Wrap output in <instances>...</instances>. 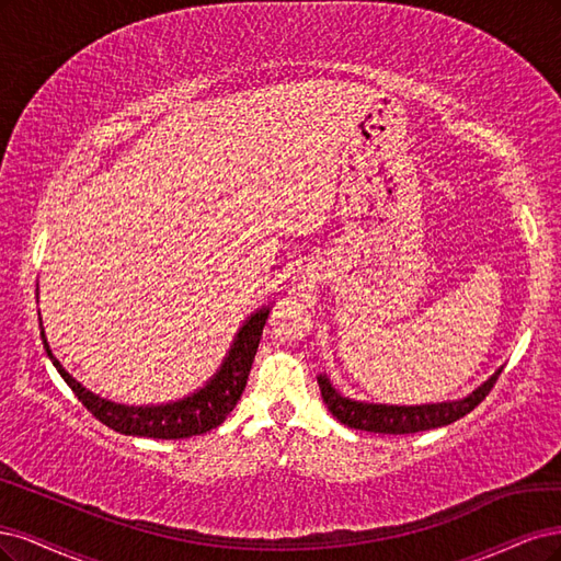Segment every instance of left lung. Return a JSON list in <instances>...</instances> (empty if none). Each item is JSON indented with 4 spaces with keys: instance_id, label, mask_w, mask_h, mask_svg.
Returning a JSON list of instances; mask_svg holds the SVG:
<instances>
[{
    "instance_id": "obj_1",
    "label": "left lung",
    "mask_w": 561,
    "mask_h": 561,
    "mask_svg": "<svg viewBox=\"0 0 561 561\" xmlns=\"http://www.w3.org/2000/svg\"><path fill=\"white\" fill-rule=\"evenodd\" d=\"M501 370H496L484 385H480L473 393H468L466 399L459 401H447V403H428V405H385V403H364V401H352L347 396H340L333 385L329 382L327 375H319L317 382L321 389V399L329 405L333 417H337L342 424L358 431H370V433H393V436H401V433H417L447 426L451 422L461 420L463 414L478 408L484 396L492 391L496 385Z\"/></svg>"
}]
</instances>
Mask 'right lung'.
Listing matches in <instances>:
<instances>
[{"label":"right lung","instance_id":"obj_1","mask_svg":"<svg viewBox=\"0 0 561 561\" xmlns=\"http://www.w3.org/2000/svg\"><path fill=\"white\" fill-rule=\"evenodd\" d=\"M267 314H270V307H261V310H256L244 321L238 337L232 340V347L221 364L219 373H216L201 391L186 396L182 401L165 403V405H149V408L121 405L114 401L100 399L98 393L81 387L77 379L60 366V360L50 354L44 329H42V340L53 360V366L58 368L67 387L75 391L77 399L93 412L104 426L123 433V436L179 440V438L201 436V433L216 428L232 412V408L238 405L240 396L247 387L251 364H254Z\"/></svg>","mask_w":561,"mask_h":561}]
</instances>
